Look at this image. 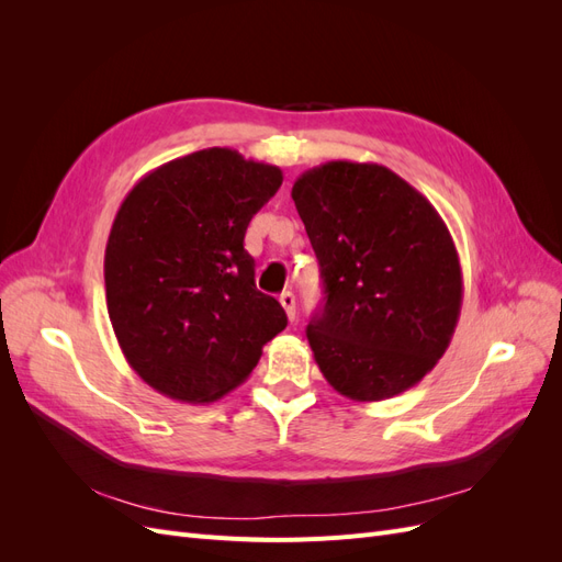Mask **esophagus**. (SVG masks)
<instances>
[{"label": "esophagus", "mask_w": 562, "mask_h": 562, "mask_svg": "<svg viewBox=\"0 0 562 562\" xmlns=\"http://www.w3.org/2000/svg\"><path fill=\"white\" fill-rule=\"evenodd\" d=\"M279 302H281V307L285 310V314H288V318H295V295L291 293V291H283L281 295H279Z\"/></svg>", "instance_id": "obj_1"}]
</instances>
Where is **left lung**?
<instances>
[{"label": "left lung", "mask_w": 562, "mask_h": 562, "mask_svg": "<svg viewBox=\"0 0 562 562\" xmlns=\"http://www.w3.org/2000/svg\"><path fill=\"white\" fill-rule=\"evenodd\" d=\"M291 196L326 293L307 326L323 378L351 401L403 394L446 353L462 310V267L443 217L380 164H321Z\"/></svg>", "instance_id": "1"}]
</instances>
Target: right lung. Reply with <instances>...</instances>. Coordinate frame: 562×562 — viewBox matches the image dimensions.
I'll return each instance as SVG.
<instances>
[{
  "label": "right lung",
  "instance_id": "1",
  "mask_svg": "<svg viewBox=\"0 0 562 562\" xmlns=\"http://www.w3.org/2000/svg\"><path fill=\"white\" fill-rule=\"evenodd\" d=\"M279 166L209 147L168 161L126 194L105 248V295L128 366L159 394L203 405L258 366L288 318L255 288L250 217Z\"/></svg>",
  "mask_w": 562,
  "mask_h": 562
}]
</instances>
